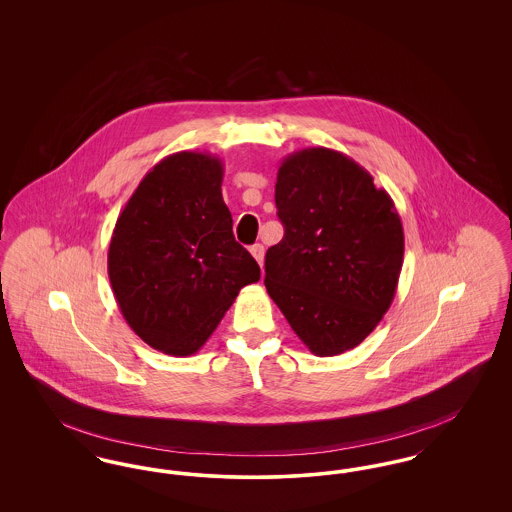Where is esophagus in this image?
<instances>
[{"mask_svg":"<svg viewBox=\"0 0 512 512\" xmlns=\"http://www.w3.org/2000/svg\"><path fill=\"white\" fill-rule=\"evenodd\" d=\"M249 251H251V255L255 257V261H257V263L263 267V263H265V245H251V249H249Z\"/></svg>","mask_w":512,"mask_h":512,"instance_id":"esophagus-1","label":"esophagus"}]
</instances>
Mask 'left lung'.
Wrapping results in <instances>:
<instances>
[{
	"label": "left lung",
	"mask_w": 512,
	"mask_h": 512,
	"mask_svg": "<svg viewBox=\"0 0 512 512\" xmlns=\"http://www.w3.org/2000/svg\"><path fill=\"white\" fill-rule=\"evenodd\" d=\"M274 199L284 238L265 257L268 295L311 353L341 355L395 297L405 253L395 203L370 172L328 147L290 153Z\"/></svg>",
	"instance_id": "8db88e82"
}]
</instances>
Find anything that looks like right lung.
<instances>
[{
  "label": "right lung",
  "mask_w": 512,
  "mask_h": 512,
  "mask_svg": "<svg viewBox=\"0 0 512 512\" xmlns=\"http://www.w3.org/2000/svg\"><path fill=\"white\" fill-rule=\"evenodd\" d=\"M217 155L178 151L147 172L117 219L107 272L128 326L172 357L197 353L261 268L232 234Z\"/></svg>",
  "instance_id": "1"
}]
</instances>
